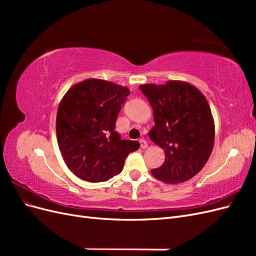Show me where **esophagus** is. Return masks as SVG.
<instances>
[{"mask_svg": "<svg viewBox=\"0 0 256 256\" xmlns=\"http://www.w3.org/2000/svg\"><path fill=\"white\" fill-rule=\"evenodd\" d=\"M140 144H141V148L142 150H145L147 147V142L144 140V138H141L140 140Z\"/></svg>", "mask_w": 256, "mask_h": 256, "instance_id": "esophagus-1", "label": "esophagus"}]
</instances>
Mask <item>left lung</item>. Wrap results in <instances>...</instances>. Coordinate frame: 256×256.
<instances>
[{
    "label": "left lung",
    "instance_id": "1",
    "mask_svg": "<svg viewBox=\"0 0 256 256\" xmlns=\"http://www.w3.org/2000/svg\"><path fill=\"white\" fill-rule=\"evenodd\" d=\"M140 90L154 112L148 136L166 152L152 176L166 184L191 180L206 164L214 142V122L205 96L190 83L174 80L143 84Z\"/></svg>",
    "mask_w": 256,
    "mask_h": 256
}]
</instances>
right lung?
<instances>
[{
    "mask_svg": "<svg viewBox=\"0 0 256 256\" xmlns=\"http://www.w3.org/2000/svg\"><path fill=\"white\" fill-rule=\"evenodd\" d=\"M129 88L110 81L88 79L62 98L56 138L68 168L82 180L106 182L122 172L128 154L140 143L120 140L115 122Z\"/></svg>",
    "mask_w": 256,
    "mask_h": 256,
    "instance_id": "right-lung-1",
    "label": "right lung"
}]
</instances>
